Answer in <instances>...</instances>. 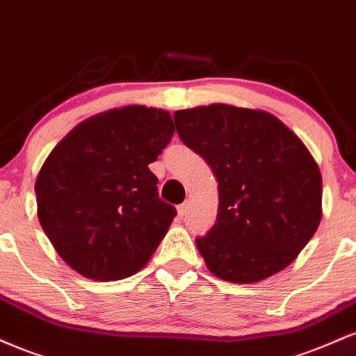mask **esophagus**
I'll list each match as a JSON object with an SVG mask.
<instances>
[{
	"mask_svg": "<svg viewBox=\"0 0 356 356\" xmlns=\"http://www.w3.org/2000/svg\"><path fill=\"white\" fill-rule=\"evenodd\" d=\"M186 211H188V204L186 203H183V204H179L178 207V216H185L186 215Z\"/></svg>",
	"mask_w": 356,
	"mask_h": 356,
	"instance_id": "1",
	"label": "esophagus"
}]
</instances>
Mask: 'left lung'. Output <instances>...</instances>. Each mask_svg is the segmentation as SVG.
<instances>
[{
	"mask_svg": "<svg viewBox=\"0 0 356 356\" xmlns=\"http://www.w3.org/2000/svg\"><path fill=\"white\" fill-rule=\"evenodd\" d=\"M173 118L218 181L216 223L196 238L208 270L257 283L286 268L321 220V173L307 146L266 111L215 103Z\"/></svg>",
	"mask_w": 356,
	"mask_h": 356,
	"instance_id": "obj_1",
	"label": "left lung"
}]
</instances>
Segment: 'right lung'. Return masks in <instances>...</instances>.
<instances>
[{
	"instance_id": "add662e5",
	"label": "right lung",
	"mask_w": 356,
	"mask_h": 356,
	"mask_svg": "<svg viewBox=\"0 0 356 356\" xmlns=\"http://www.w3.org/2000/svg\"><path fill=\"white\" fill-rule=\"evenodd\" d=\"M175 133L165 110L124 106L74 127L36 178L38 218L58 254L83 277L110 282L146 265L177 210L149 171Z\"/></svg>"
}]
</instances>
